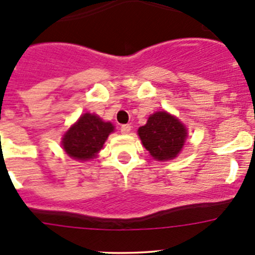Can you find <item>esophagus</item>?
<instances>
[{"instance_id":"obj_1","label":"esophagus","mask_w":255,"mask_h":255,"mask_svg":"<svg viewBox=\"0 0 255 255\" xmlns=\"http://www.w3.org/2000/svg\"><path fill=\"white\" fill-rule=\"evenodd\" d=\"M130 129H132V126H130V125H123L122 127H121V133H122V134H128V133L130 132Z\"/></svg>"}]
</instances>
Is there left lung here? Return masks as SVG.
<instances>
[{
  "label": "left lung",
  "mask_w": 255,
  "mask_h": 255,
  "mask_svg": "<svg viewBox=\"0 0 255 255\" xmlns=\"http://www.w3.org/2000/svg\"><path fill=\"white\" fill-rule=\"evenodd\" d=\"M144 148L155 160H170L181 151L187 138L186 127L175 116L159 111L149 116L146 123L138 129Z\"/></svg>",
  "instance_id": "1"
}]
</instances>
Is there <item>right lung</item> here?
<instances>
[{"label":"right lung","mask_w":255,"mask_h":255,"mask_svg":"<svg viewBox=\"0 0 255 255\" xmlns=\"http://www.w3.org/2000/svg\"><path fill=\"white\" fill-rule=\"evenodd\" d=\"M113 130L111 122H105L94 113H84L64 134L61 145L70 158L90 160L96 158Z\"/></svg>","instance_id":"add662e5"}]
</instances>
